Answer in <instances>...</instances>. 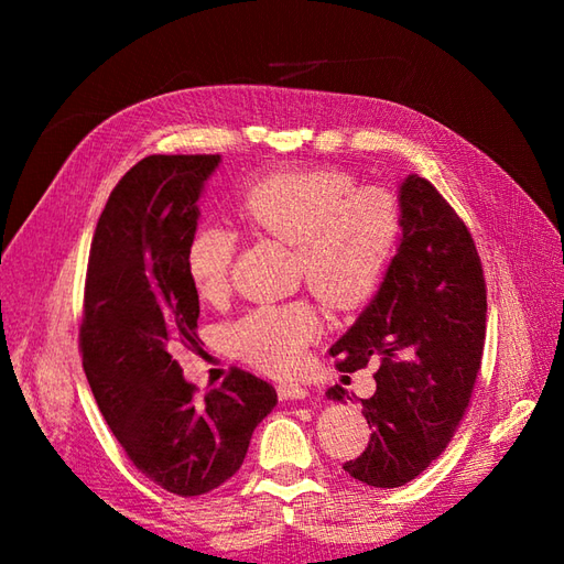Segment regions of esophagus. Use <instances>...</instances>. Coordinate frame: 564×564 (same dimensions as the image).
Instances as JSON below:
<instances>
[{"label": "esophagus", "mask_w": 564, "mask_h": 564, "mask_svg": "<svg viewBox=\"0 0 564 564\" xmlns=\"http://www.w3.org/2000/svg\"><path fill=\"white\" fill-rule=\"evenodd\" d=\"M279 398H281L283 402H289V400H305V398H310V392H307V388H303V386H293V382H283V386H279Z\"/></svg>", "instance_id": "1"}]
</instances>
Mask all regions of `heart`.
I'll return each instance as SVG.
<instances>
[{
	"instance_id": "heart-1",
	"label": "heart",
	"mask_w": 564,
	"mask_h": 564,
	"mask_svg": "<svg viewBox=\"0 0 564 564\" xmlns=\"http://www.w3.org/2000/svg\"><path fill=\"white\" fill-rule=\"evenodd\" d=\"M249 232L293 245L295 273L325 305L354 310L376 295L398 249L400 203L380 186H356L341 170H297L257 178L237 198ZM237 235L200 225L188 237L184 269L203 303L230 291ZM319 317L305 301L263 305L227 327L230 351L269 376H293L305 364Z\"/></svg>"
}]
</instances>
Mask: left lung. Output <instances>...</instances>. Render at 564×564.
Masks as SVG:
<instances>
[{
    "mask_svg": "<svg viewBox=\"0 0 564 564\" xmlns=\"http://www.w3.org/2000/svg\"><path fill=\"white\" fill-rule=\"evenodd\" d=\"M402 235L380 289L332 346L341 370L376 361V394L361 400L368 448L344 463L354 480L402 487L448 446L473 398L485 349L487 289L465 223L426 178L400 186ZM327 398H349L341 386ZM351 400V398H349Z\"/></svg>",
    "mask_w": 564,
    "mask_h": 564,
    "instance_id": "left-lung-1",
    "label": "left lung"
}]
</instances>
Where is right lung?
I'll return each mask as SVG.
<instances>
[{"instance_id":"add662e5","label":"right lung","mask_w":564,"mask_h":564,"mask_svg":"<svg viewBox=\"0 0 564 564\" xmlns=\"http://www.w3.org/2000/svg\"><path fill=\"white\" fill-rule=\"evenodd\" d=\"M220 154H150L111 191L91 239L82 366L99 410L138 470L178 497L220 487L279 398L232 368L196 400L174 358L198 349V297L184 249Z\"/></svg>"}]
</instances>
